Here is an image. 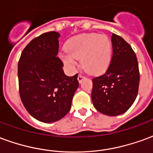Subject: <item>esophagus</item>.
I'll list each match as a JSON object with an SVG mask.
<instances>
[{
	"label": "esophagus",
	"instance_id": "1",
	"mask_svg": "<svg viewBox=\"0 0 153 153\" xmlns=\"http://www.w3.org/2000/svg\"><path fill=\"white\" fill-rule=\"evenodd\" d=\"M84 79V77L83 75H81V74H79V76H78V81H79V83H81L82 82V80Z\"/></svg>",
	"mask_w": 153,
	"mask_h": 153
}]
</instances>
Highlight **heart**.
Returning <instances> with one entry per match:
<instances>
[{
	"label": "heart",
	"mask_w": 153,
	"mask_h": 153,
	"mask_svg": "<svg viewBox=\"0 0 153 153\" xmlns=\"http://www.w3.org/2000/svg\"><path fill=\"white\" fill-rule=\"evenodd\" d=\"M66 50L60 53L65 65L74 70L79 65V59L88 71L99 74L107 69L112 57V44L106 35L97 33L81 34L70 38Z\"/></svg>",
	"instance_id": "b5f03b06"
}]
</instances>
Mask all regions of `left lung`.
I'll use <instances>...</instances> for the list:
<instances>
[{
    "mask_svg": "<svg viewBox=\"0 0 153 153\" xmlns=\"http://www.w3.org/2000/svg\"><path fill=\"white\" fill-rule=\"evenodd\" d=\"M112 59L102 75L93 79L92 101L99 112L110 116L127 111L137 97L139 70L130 45L112 33Z\"/></svg>",
    "mask_w": 153,
    "mask_h": 153,
    "instance_id": "left-lung-1",
    "label": "left lung"
}]
</instances>
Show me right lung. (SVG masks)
Segmentation results:
<instances>
[{"instance_id":"1","label":"right lung","mask_w":153,"mask_h":153,"mask_svg":"<svg viewBox=\"0 0 153 153\" xmlns=\"http://www.w3.org/2000/svg\"><path fill=\"white\" fill-rule=\"evenodd\" d=\"M60 33L48 32L29 42L18 64L19 95L25 109L43 123L56 122L70 111L79 88L78 74L69 77L57 56Z\"/></svg>"}]
</instances>
